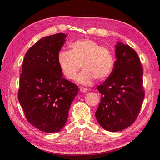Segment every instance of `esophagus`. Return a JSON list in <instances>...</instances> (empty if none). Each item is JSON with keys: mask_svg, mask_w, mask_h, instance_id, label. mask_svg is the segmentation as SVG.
<instances>
[{"mask_svg": "<svg viewBox=\"0 0 160 160\" xmlns=\"http://www.w3.org/2000/svg\"><path fill=\"white\" fill-rule=\"evenodd\" d=\"M88 89L87 88H80V91L81 92H82V93H85V92H88Z\"/></svg>", "mask_w": 160, "mask_h": 160, "instance_id": "1", "label": "esophagus"}]
</instances>
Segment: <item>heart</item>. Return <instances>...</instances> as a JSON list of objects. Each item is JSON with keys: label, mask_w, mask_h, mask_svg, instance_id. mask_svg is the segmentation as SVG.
<instances>
[{"label": "heart", "mask_w": 160, "mask_h": 160, "mask_svg": "<svg viewBox=\"0 0 160 160\" xmlns=\"http://www.w3.org/2000/svg\"><path fill=\"white\" fill-rule=\"evenodd\" d=\"M58 63L62 73L69 80L75 79L82 65L84 70L78 76L77 82L88 85L95 78L102 80L109 76L114 66V58L109 48L85 39L72 43L70 51H61Z\"/></svg>", "instance_id": "1"}]
</instances>
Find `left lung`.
<instances>
[{
  "label": "left lung",
  "mask_w": 160,
  "mask_h": 160,
  "mask_svg": "<svg viewBox=\"0 0 160 160\" xmlns=\"http://www.w3.org/2000/svg\"><path fill=\"white\" fill-rule=\"evenodd\" d=\"M115 48L116 61L112 73L97 86L101 100L95 112L99 125L112 132L122 131L134 122L145 97L142 68L137 53L122 42Z\"/></svg>",
  "instance_id": "left-lung-1"
}]
</instances>
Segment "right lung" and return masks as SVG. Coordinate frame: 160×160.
<instances>
[{"mask_svg":"<svg viewBox=\"0 0 160 160\" xmlns=\"http://www.w3.org/2000/svg\"><path fill=\"white\" fill-rule=\"evenodd\" d=\"M66 35L39 39L26 53L20 80L18 100L29 123L45 132L60 131L78 87L63 78L58 53Z\"/></svg>","mask_w":160,"mask_h":160,"instance_id":"obj_1","label":"right lung"}]
</instances>
